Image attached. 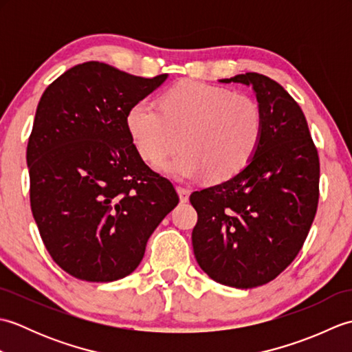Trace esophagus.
Instances as JSON below:
<instances>
[{"label":"esophagus","instance_id":"34e87169","mask_svg":"<svg viewBox=\"0 0 352 352\" xmlns=\"http://www.w3.org/2000/svg\"><path fill=\"white\" fill-rule=\"evenodd\" d=\"M177 192H178V197H180L182 203H188L190 192H189L188 189H186V188H177Z\"/></svg>","mask_w":352,"mask_h":352}]
</instances>
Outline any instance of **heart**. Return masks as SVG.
Here are the masks:
<instances>
[{"mask_svg":"<svg viewBox=\"0 0 352 352\" xmlns=\"http://www.w3.org/2000/svg\"><path fill=\"white\" fill-rule=\"evenodd\" d=\"M125 121L136 151L151 164L174 153L182 136L184 151L159 164L182 182L230 180L248 166L265 133L256 100L195 80L168 89L160 107L148 98L131 104Z\"/></svg>","mask_w":352,"mask_h":352,"instance_id":"b5f03b06","label":"heart"}]
</instances>
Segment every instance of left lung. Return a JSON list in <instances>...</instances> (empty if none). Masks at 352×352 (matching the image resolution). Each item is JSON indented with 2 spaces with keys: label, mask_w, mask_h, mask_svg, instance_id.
<instances>
[{
  "label": "left lung",
  "mask_w": 352,
  "mask_h": 352,
  "mask_svg": "<svg viewBox=\"0 0 352 352\" xmlns=\"http://www.w3.org/2000/svg\"><path fill=\"white\" fill-rule=\"evenodd\" d=\"M219 81L252 89L265 133L248 166L190 195L193 254L216 283L252 289L300 252L318 208L319 157L301 107L276 81L257 72Z\"/></svg>",
  "instance_id": "8db88e82"
}]
</instances>
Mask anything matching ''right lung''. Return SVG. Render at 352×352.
Wrapping results in <instances>:
<instances>
[{"label": "right lung", "mask_w": 352, "mask_h": 352, "mask_svg": "<svg viewBox=\"0 0 352 352\" xmlns=\"http://www.w3.org/2000/svg\"><path fill=\"white\" fill-rule=\"evenodd\" d=\"M168 78L136 77L101 62L74 66L45 89L27 146L30 203L45 248L78 280L130 275L178 195L149 169L126 111Z\"/></svg>", "instance_id": "add662e5"}]
</instances>
